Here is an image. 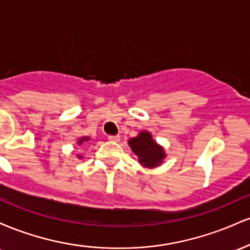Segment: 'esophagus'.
Segmentation results:
<instances>
[{
	"mask_svg": "<svg viewBox=\"0 0 250 250\" xmlns=\"http://www.w3.org/2000/svg\"><path fill=\"white\" fill-rule=\"evenodd\" d=\"M108 140H110V141H113V142H119L120 135H110V136H108Z\"/></svg>",
	"mask_w": 250,
	"mask_h": 250,
	"instance_id": "34e87169",
	"label": "esophagus"
}]
</instances>
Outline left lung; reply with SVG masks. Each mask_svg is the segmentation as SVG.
<instances>
[{
  "label": "left lung",
  "mask_w": 250,
  "mask_h": 250,
  "mask_svg": "<svg viewBox=\"0 0 250 250\" xmlns=\"http://www.w3.org/2000/svg\"><path fill=\"white\" fill-rule=\"evenodd\" d=\"M128 145L130 146L131 150L139 156V162L145 167H156L166 156L162 147H160L151 139V135L148 131H142L139 134V136L130 139Z\"/></svg>",
  "instance_id": "obj_1"
}]
</instances>
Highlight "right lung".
Returning a JSON list of instances; mask_svg holds the SVG:
<instances>
[{
    "label": "right lung",
    "mask_w": 250,
    "mask_h": 250,
    "mask_svg": "<svg viewBox=\"0 0 250 250\" xmlns=\"http://www.w3.org/2000/svg\"><path fill=\"white\" fill-rule=\"evenodd\" d=\"M88 137H82V139L81 140H80V141H79V145H82V143L83 142H84V141H88ZM79 157H81V156H79Z\"/></svg>",
    "instance_id": "1"
}]
</instances>
